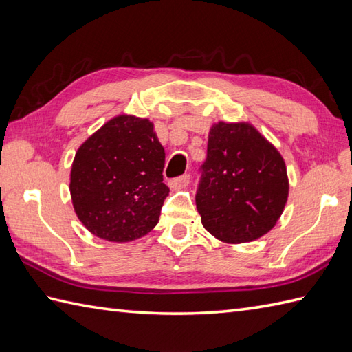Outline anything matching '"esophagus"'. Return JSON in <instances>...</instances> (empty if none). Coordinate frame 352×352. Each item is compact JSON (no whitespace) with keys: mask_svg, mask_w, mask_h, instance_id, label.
Listing matches in <instances>:
<instances>
[{"mask_svg":"<svg viewBox=\"0 0 352 352\" xmlns=\"http://www.w3.org/2000/svg\"><path fill=\"white\" fill-rule=\"evenodd\" d=\"M190 183V175H182V177H178V178H174V180H170V183H169V186L172 189H183V188H186V186H188Z\"/></svg>","mask_w":352,"mask_h":352,"instance_id":"obj_1","label":"esophagus"}]
</instances>
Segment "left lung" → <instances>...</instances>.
<instances>
[{
	"label": "left lung",
	"instance_id": "left-lung-1",
	"mask_svg": "<svg viewBox=\"0 0 352 352\" xmlns=\"http://www.w3.org/2000/svg\"><path fill=\"white\" fill-rule=\"evenodd\" d=\"M199 172L195 201L208 233L241 243L274 228L289 195L286 164L252 125L214 124Z\"/></svg>",
	"mask_w": 352,
	"mask_h": 352
}]
</instances>
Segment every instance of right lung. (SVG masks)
Segmentation results:
<instances>
[{"label":"right lung","instance_id":"right-lung-1","mask_svg":"<svg viewBox=\"0 0 352 352\" xmlns=\"http://www.w3.org/2000/svg\"><path fill=\"white\" fill-rule=\"evenodd\" d=\"M164 149L148 119L119 115L78 148L71 198L78 219L96 237L131 242L159 222L169 195Z\"/></svg>","mask_w":352,"mask_h":352}]
</instances>
